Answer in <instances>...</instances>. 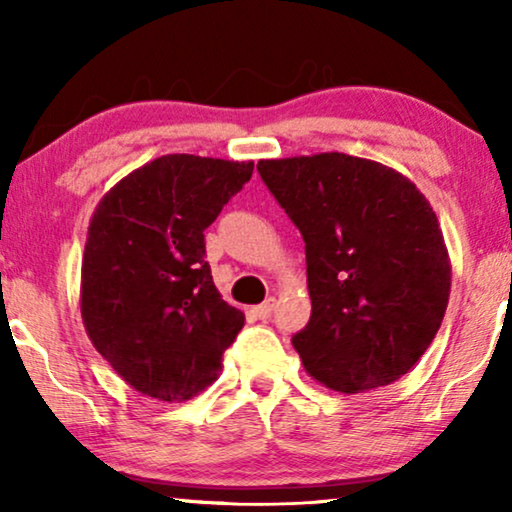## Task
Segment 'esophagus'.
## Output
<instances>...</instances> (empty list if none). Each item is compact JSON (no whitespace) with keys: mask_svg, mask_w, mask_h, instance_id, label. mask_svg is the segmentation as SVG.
Wrapping results in <instances>:
<instances>
[{"mask_svg":"<svg viewBox=\"0 0 512 512\" xmlns=\"http://www.w3.org/2000/svg\"><path fill=\"white\" fill-rule=\"evenodd\" d=\"M272 310H275V298H270V300H265V303H261L258 307H254V314L258 319H270V314H272Z\"/></svg>","mask_w":512,"mask_h":512,"instance_id":"obj_1","label":"esophagus"}]
</instances>
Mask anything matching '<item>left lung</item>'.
Segmentation results:
<instances>
[{"instance_id":"obj_1","label":"left lung","mask_w":512,"mask_h":512,"mask_svg":"<svg viewBox=\"0 0 512 512\" xmlns=\"http://www.w3.org/2000/svg\"><path fill=\"white\" fill-rule=\"evenodd\" d=\"M305 240L312 317L293 347L340 394L403 377L436 338L452 286L426 195L394 167L349 153L258 160Z\"/></svg>"}]
</instances>
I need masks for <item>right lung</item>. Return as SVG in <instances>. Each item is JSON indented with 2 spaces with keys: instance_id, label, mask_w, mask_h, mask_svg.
<instances>
[{
  "instance_id": "obj_1",
  "label": "right lung",
  "mask_w": 512,
  "mask_h": 512,
  "mask_svg": "<svg viewBox=\"0 0 512 512\" xmlns=\"http://www.w3.org/2000/svg\"><path fill=\"white\" fill-rule=\"evenodd\" d=\"M251 172V160L170 153L97 202L81 319L93 347L139 394L184 403L219 380L244 314L214 286L202 233Z\"/></svg>"
}]
</instances>
